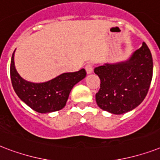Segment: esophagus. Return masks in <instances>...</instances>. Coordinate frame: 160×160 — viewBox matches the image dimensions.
I'll return each mask as SVG.
<instances>
[{"label": "esophagus", "mask_w": 160, "mask_h": 160, "mask_svg": "<svg viewBox=\"0 0 160 160\" xmlns=\"http://www.w3.org/2000/svg\"><path fill=\"white\" fill-rule=\"evenodd\" d=\"M85 70H86V72H87V74H90V73H92V71H93L92 64H87V65H85Z\"/></svg>", "instance_id": "1"}]
</instances>
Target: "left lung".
Here are the masks:
<instances>
[{
	"instance_id": "left-lung-1",
	"label": "left lung",
	"mask_w": 160,
	"mask_h": 160,
	"mask_svg": "<svg viewBox=\"0 0 160 160\" xmlns=\"http://www.w3.org/2000/svg\"><path fill=\"white\" fill-rule=\"evenodd\" d=\"M100 79L95 95L98 106L111 114H121L136 108L144 100L153 77V59L144 42L129 60L95 68Z\"/></svg>"
}]
</instances>
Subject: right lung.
Masks as SVG:
<instances>
[{"instance_id": "add662e5", "label": "right lung", "mask_w": 160, "mask_h": 160, "mask_svg": "<svg viewBox=\"0 0 160 160\" xmlns=\"http://www.w3.org/2000/svg\"><path fill=\"white\" fill-rule=\"evenodd\" d=\"M14 53L15 51L11 60V80L14 90L24 103L38 113H51L63 109L74 85L86 75L85 69H81L76 72L63 73L46 82H29L16 71Z\"/></svg>"}]
</instances>
